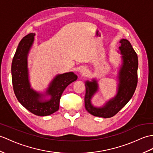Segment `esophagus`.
<instances>
[{"instance_id":"1","label":"esophagus","mask_w":153,"mask_h":153,"mask_svg":"<svg viewBox=\"0 0 153 153\" xmlns=\"http://www.w3.org/2000/svg\"><path fill=\"white\" fill-rule=\"evenodd\" d=\"M85 72H86V68H82L80 70L81 73H85Z\"/></svg>"}]
</instances>
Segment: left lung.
Listing matches in <instances>:
<instances>
[{
    "mask_svg": "<svg viewBox=\"0 0 153 153\" xmlns=\"http://www.w3.org/2000/svg\"><path fill=\"white\" fill-rule=\"evenodd\" d=\"M119 42L123 63L119 71L118 89L115 97L102 107H94L91 104V99L98 89L97 81L94 79L92 81L85 82V107L88 113L96 117L109 118L114 116L129 102L136 91L137 84V55L128 40L122 39Z\"/></svg>",
    "mask_w": 153,
    "mask_h": 153,
    "instance_id": "obj_1",
    "label": "left lung"
}]
</instances>
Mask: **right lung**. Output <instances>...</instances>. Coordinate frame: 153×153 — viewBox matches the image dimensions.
Returning a JSON list of instances; mask_svg holds the SVG:
<instances>
[{"label":"right lung","mask_w":153,"mask_h":153,"mask_svg":"<svg viewBox=\"0 0 153 153\" xmlns=\"http://www.w3.org/2000/svg\"><path fill=\"white\" fill-rule=\"evenodd\" d=\"M34 36V33L28 34L19 42L12 63V84L16 97L24 108L36 115L48 116L58 111L63 91L77 76L73 72L56 76L46 90L45 95L50 96V99L44 100V94L33 89L28 79L27 58Z\"/></svg>","instance_id":"right-lung-1"}]
</instances>
